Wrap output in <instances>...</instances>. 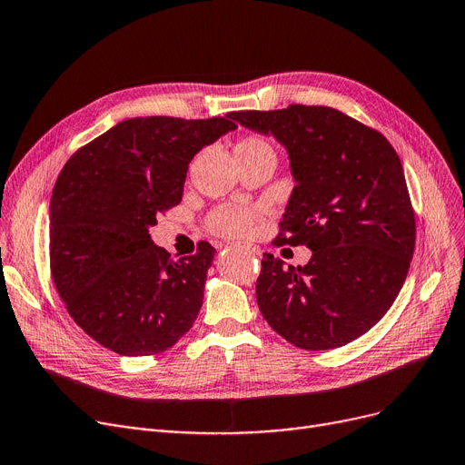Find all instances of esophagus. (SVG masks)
Segmentation results:
<instances>
[{"label":"esophagus","instance_id":"34e87169","mask_svg":"<svg viewBox=\"0 0 465 465\" xmlns=\"http://www.w3.org/2000/svg\"><path fill=\"white\" fill-rule=\"evenodd\" d=\"M237 247H241V249H247V251H251L252 254H260V249H258V247H254V245H237Z\"/></svg>","mask_w":465,"mask_h":465}]
</instances>
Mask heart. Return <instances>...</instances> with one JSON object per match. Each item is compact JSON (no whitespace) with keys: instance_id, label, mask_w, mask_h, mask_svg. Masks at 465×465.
Listing matches in <instances>:
<instances>
[{"instance_id":"heart-1","label":"heart","mask_w":465,"mask_h":465,"mask_svg":"<svg viewBox=\"0 0 465 465\" xmlns=\"http://www.w3.org/2000/svg\"><path fill=\"white\" fill-rule=\"evenodd\" d=\"M275 157V150L268 138L262 134H249L241 138L235 144V157ZM262 218V213L256 209L247 207H218L214 209L209 218L207 226L211 232L222 237H245L252 232L256 222Z\"/></svg>"}]
</instances>
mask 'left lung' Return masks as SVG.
Returning a JSON list of instances; mask_svg holds the SVG:
<instances>
[{"label": "left lung", "mask_w": 465, "mask_h": 465, "mask_svg": "<svg viewBox=\"0 0 465 465\" xmlns=\"http://www.w3.org/2000/svg\"><path fill=\"white\" fill-rule=\"evenodd\" d=\"M273 134L296 180L273 245H306V266L264 254L258 308L300 350L346 346L386 315L407 279L416 220L401 159L380 131L329 106L228 114Z\"/></svg>", "instance_id": "8db88e82"}]
</instances>
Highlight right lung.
<instances>
[{"label": "right lung", "mask_w": 465, "mask_h": 465, "mask_svg": "<svg viewBox=\"0 0 465 465\" xmlns=\"http://www.w3.org/2000/svg\"><path fill=\"white\" fill-rule=\"evenodd\" d=\"M235 129L230 115L125 119L79 148L51 197L49 260L58 296L85 334L119 355L173 348L203 304L214 247L173 260L148 233L183 201L193 155Z\"/></svg>", "instance_id": "obj_1"}]
</instances>
